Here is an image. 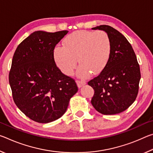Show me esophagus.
<instances>
[{"mask_svg":"<svg viewBox=\"0 0 153 153\" xmlns=\"http://www.w3.org/2000/svg\"><path fill=\"white\" fill-rule=\"evenodd\" d=\"M76 83H77V86H78V88H81L82 86H83L84 85L86 84V82L82 81V80H77Z\"/></svg>","mask_w":153,"mask_h":153,"instance_id":"esophagus-1","label":"esophagus"}]
</instances>
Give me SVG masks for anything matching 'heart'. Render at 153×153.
<instances>
[{"mask_svg":"<svg viewBox=\"0 0 153 153\" xmlns=\"http://www.w3.org/2000/svg\"><path fill=\"white\" fill-rule=\"evenodd\" d=\"M111 51V41L106 32L76 31L64 38L63 46H56L53 56L56 65L67 76L73 74L77 58L80 64L77 75L86 77L91 72L98 74L104 69L109 60Z\"/></svg>","mask_w":153,"mask_h":153,"instance_id":"b5f03b06","label":"heart"}]
</instances>
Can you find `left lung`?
Returning <instances> with one entry per match:
<instances>
[{"label":"left lung","instance_id":"8db88e82","mask_svg":"<svg viewBox=\"0 0 153 153\" xmlns=\"http://www.w3.org/2000/svg\"><path fill=\"white\" fill-rule=\"evenodd\" d=\"M92 29L107 33L111 51L104 69L88 83L94 90L91 103L103 115L120 113L131 105L138 95L141 75L136 54L125 36L113 27L101 25Z\"/></svg>","mask_w":153,"mask_h":153}]
</instances>
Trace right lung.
<instances>
[{
  "instance_id": "1",
  "label": "right lung",
  "mask_w": 153,
  "mask_h": 153,
  "mask_svg": "<svg viewBox=\"0 0 153 153\" xmlns=\"http://www.w3.org/2000/svg\"><path fill=\"white\" fill-rule=\"evenodd\" d=\"M68 33L36 31L23 40L13 57L9 80L13 98L27 117L38 123L58 120L78 90L75 80L55 63V46Z\"/></svg>"
}]
</instances>
